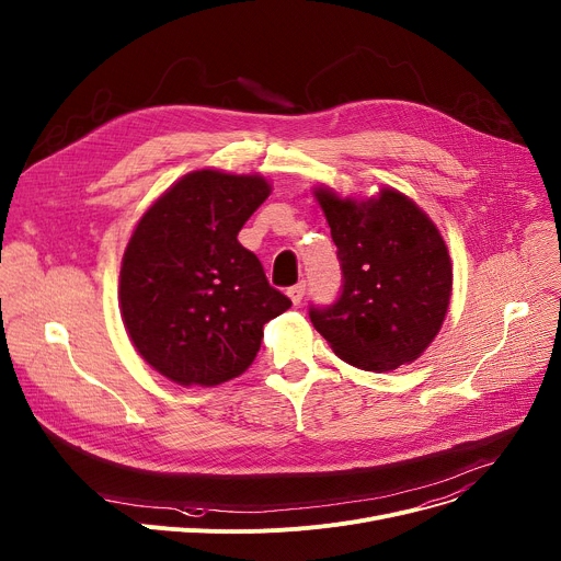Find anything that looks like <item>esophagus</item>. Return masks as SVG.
<instances>
[{
  "label": "esophagus",
  "instance_id": "esophagus-1",
  "mask_svg": "<svg viewBox=\"0 0 561 561\" xmlns=\"http://www.w3.org/2000/svg\"><path fill=\"white\" fill-rule=\"evenodd\" d=\"M305 288H307V284L305 282H300V284H295V286H290L288 290H286V295L290 297V302L297 307L302 302V297H305Z\"/></svg>",
  "mask_w": 561,
  "mask_h": 561
}]
</instances>
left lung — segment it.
Here are the masks:
<instances>
[{
	"mask_svg": "<svg viewBox=\"0 0 561 561\" xmlns=\"http://www.w3.org/2000/svg\"><path fill=\"white\" fill-rule=\"evenodd\" d=\"M343 268L341 297L311 309L333 354L367 371L417 360L449 311L454 266L431 216L405 194L343 198L316 186Z\"/></svg>",
	"mask_w": 561,
	"mask_h": 561,
	"instance_id": "obj_1",
	"label": "left lung"
}]
</instances>
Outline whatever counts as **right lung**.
Wrapping results in <instances>:
<instances>
[{
  "mask_svg": "<svg viewBox=\"0 0 561 561\" xmlns=\"http://www.w3.org/2000/svg\"><path fill=\"white\" fill-rule=\"evenodd\" d=\"M271 192L259 173L201 169L137 220L122 259L119 309L137 354L169 381L214 388L243 375L264 324L290 307L237 239Z\"/></svg>",
  "mask_w": 561,
  "mask_h": 561,
  "instance_id": "right-lung-1",
  "label": "right lung"
}]
</instances>
